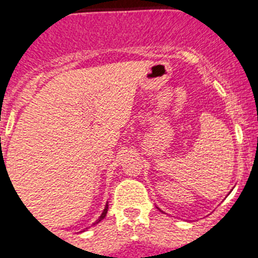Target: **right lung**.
Returning <instances> with one entry per match:
<instances>
[{
  "label": "right lung",
  "mask_w": 258,
  "mask_h": 258,
  "mask_svg": "<svg viewBox=\"0 0 258 258\" xmlns=\"http://www.w3.org/2000/svg\"><path fill=\"white\" fill-rule=\"evenodd\" d=\"M107 211H108V206H106V208H104V211H103V213L101 214V217L98 218L97 221H95V223H98V222H101L102 220H103L104 217H106V214H107Z\"/></svg>",
  "instance_id": "1"
}]
</instances>
